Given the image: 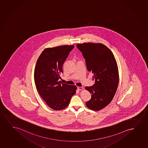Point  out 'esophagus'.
I'll return each mask as SVG.
<instances>
[{
  "label": "esophagus",
  "mask_w": 148,
  "mask_h": 148,
  "mask_svg": "<svg viewBox=\"0 0 148 148\" xmlns=\"http://www.w3.org/2000/svg\"><path fill=\"white\" fill-rule=\"evenodd\" d=\"M77 89L79 90H82V89H83V87L78 86L77 87Z\"/></svg>",
  "instance_id": "esophagus-1"
}]
</instances>
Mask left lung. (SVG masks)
<instances>
[{
	"instance_id": "obj_1",
	"label": "left lung",
	"mask_w": 148,
	"mask_h": 148,
	"mask_svg": "<svg viewBox=\"0 0 148 148\" xmlns=\"http://www.w3.org/2000/svg\"><path fill=\"white\" fill-rule=\"evenodd\" d=\"M77 47L95 80L93 85L85 87L91 94L86 105L90 110H99L110 103L117 90L119 76L116 61L111 51L103 44L84 42L77 44Z\"/></svg>"
}]
</instances>
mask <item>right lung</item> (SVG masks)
<instances>
[{
  "mask_svg": "<svg viewBox=\"0 0 148 148\" xmlns=\"http://www.w3.org/2000/svg\"><path fill=\"white\" fill-rule=\"evenodd\" d=\"M74 46L64 45L47 48L39 56L36 65L34 79L37 91L50 108L62 110L69 105L77 87L62 83L60 74L63 65Z\"/></svg>",
  "mask_w": 148,
  "mask_h": 148,
  "instance_id": "1",
  "label": "right lung"
}]
</instances>
